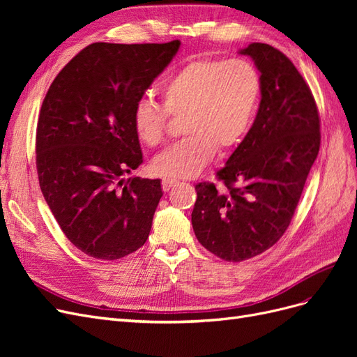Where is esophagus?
<instances>
[{
	"label": "esophagus",
	"mask_w": 357,
	"mask_h": 357,
	"mask_svg": "<svg viewBox=\"0 0 357 357\" xmlns=\"http://www.w3.org/2000/svg\"><path fill=\"white\" fill-rule=\"evenodd\" d=\"M176 185H177V181L172 180V178H164V180H162V189H164L165 192L169 190L172 186H176Z\"/></svg>",
	"instance_id": "34e87169"
}]
</instances>
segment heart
Instances as JSON below:
<instances>
[{"label":"heart","mask_w":357,"mask_h":357,"mask_svg":"<svg viewBox=\"0 0 357 357\" xmlns=\"http://www.w3.org/2000/svg\"><path fill=\"white\" fill-rule=\"evenodd\" d=\"M261 91V75L245 59H195L183 66L162 86L164 107L142 98L131 113L137 137L149 147L164 142L169 114L185 117L186 137L153 159V171L171 178L199 174L215 149L226 152L244 138Z\"/></svg>","instance_id":"b5f03b06"}]
</instances>
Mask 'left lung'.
<instances>
[{"label": "left lung", "instance_id": "1", "mask_svg": "<svg viewBox=\"0 0 357 357\" xmlns=\"http://www.w3.org/2000/svg\"><path fill=\"white\" fill-rule=\"evenodd\" d=\"M261 73V104L240 146L218 171L220 186L198 183L192 226L208 252L241 262L273 247L290 225L320 147V117L291 61L265 43L240 50Z\"/></svg>", "mask_w": 357, "mask_h": 357}]
</instances>
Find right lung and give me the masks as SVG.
<instances>
[{"label":"right lung","instance_id":"right-lung-1","mask_svg":"<svg viewBox=\"0 0 357 357\" xmlns=\"http://www.w3.org/2000/svg\"><path fill=\"white\" fill-rule=\"evenodd\" d=\"M180 41L93 43L61 70L37 123L38 181L67 238L116 261L149 238L160 180L123 178L143 164L131 113L176 56Z\"/></svg>","mask_w":357,"mask_h":357}]
</instances>
